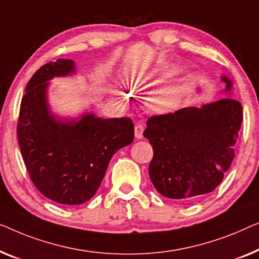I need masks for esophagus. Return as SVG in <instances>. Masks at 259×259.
Listing matches in <instances>:
<instances>
[{
  "label": "esophagus",
  "mask_w": 259,
  "mask_h": 259,
  "mask_svg": "<svg viewBox=\"0 0 259 259\" xmlns=\"http://www.w3.org/2000/svg\"><path fill=\"white\" fill-rule=\"evenodd\" d=\"M143 131L144 126L142 124L135 125V137H136L137 140H142V138H143Z\"/></svg>",
  "instance_id": "obj_1"
}]
</instances>
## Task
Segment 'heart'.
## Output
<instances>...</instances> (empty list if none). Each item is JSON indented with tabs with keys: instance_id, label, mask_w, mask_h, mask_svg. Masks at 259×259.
I'll return each instance as SVG.
<instances>
[{
	"instance_id": "1",
	"label": "heart",
	"mask_w": 259,
	"mask_h": 259,
	"mask_svg": "<svg viewBox=\"0 0 259 259\" xmlns=\"http://www.w3.org/2000/svg\"><path fill=\"white\" fill-rule=\"evenodd\" d=\"M176 67L172 64L159 65L150 69V70L142 72L137 76V82L140 83H152L159 79L166 78L175 74ZM191 84L187 79H177L162 87L157 92L149 98V108L156 114H165L176 110L180 107L187 95L190 93Z\"/></svg>"
}]
</instances>
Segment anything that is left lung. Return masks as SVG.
Segmentation results:
<instances>
[{"mask_svg":"<svg viewBox=\"0 0 259 259\" xmlns=\"http://www.w3.org/2000/svg\"><path fill=\"white\" fill-rule=\"evenodd\" d=\"M228 95L221 100L154 116L144 137L154 149L149 176L159 194L189 202L213 191L235 158L243 108L234 97V83L221 76Z\"/></svg>","mask_w":259,"mask_h":259,"instance_id":"obj_1","label":"left lung"}]
</instances>
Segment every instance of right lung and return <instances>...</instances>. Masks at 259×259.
I'll return each instance as SVG.
<instances>
[{
    "label": "right lung",
    "instance_id": "1",
    "mask_svg": "<svg viewBox=\"0 0 259 259\" xmlns=\"http://www.w3.org/2000/svg\"><path fill=\"white\" fill-rule=\"evenodd\" d=\"M76 74L72 60L42 65L25 87L17 123L21 154L32 183L47 198L64 205L88 202L112 156L134 140L130 118L98 117L92 110L70 117L53 110L50 81Z\"/></svg>",
    "mask_w": 259,
    "mask_h": 259
}]
</instances>
